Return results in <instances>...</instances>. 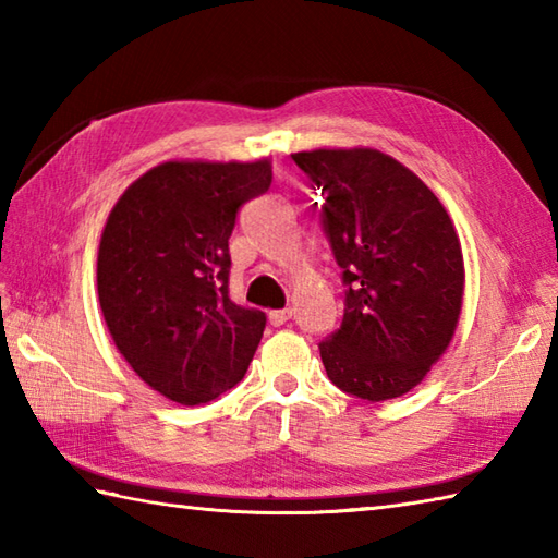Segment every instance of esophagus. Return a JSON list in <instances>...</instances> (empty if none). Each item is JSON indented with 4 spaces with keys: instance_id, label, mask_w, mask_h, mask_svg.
Here are the masks:
<instances>
[{
    "instance_id": "34e87169",
    "label": "esophagus",
    "mask_w": 558,
    "mask_h": 558,
    "mask_svg": "<svg viewBox=\"0 0 558 558\" xmlns=\"http://www.w3.org/2000/svg\"><path fill=\"white\" fill-rule=\"evenodd\" d=\"M290 318H292V310H290V306H286V310H278V312H268L270 326H282V324H288Z\"/></svg>"
}]
</instances>
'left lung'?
<instances>
[{"label": "left lung", "mask_w": 558, "mask_h": 558, "mask_svg": "<svg viewBox=\"0 0 558 558\" xmlns=\"http://www.w3.org/2000/svg\"><path fill=\"white\" fill-rule=\"evenodd\" d=\"M324 196L322 230L345 286L342 324L318 342L345 393H408L441 357L460 316V240L432 189L372 148L294 153Z\"/></svg>", "instance_id": "obj_1"}]
</instances>
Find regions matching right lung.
<instances>
[{
    "mask_svg": "<svg viewBox=\"0 0 558 558\" xmlns=\"http://www.w3.org/2000/svg\"><path fill=\"white\" fill-rule=\"evenodd\" d=\"M270 162H162L126 189L102 230L98 298L117 350L144 381L198 405L242 381L266 314L230 298L236 213Z\"/></svg>",
    "mask_w": 558,
    "mask_h": 558,
    "instance_id": "obj_1",
    "label": "right lung"
}]
</instances>
